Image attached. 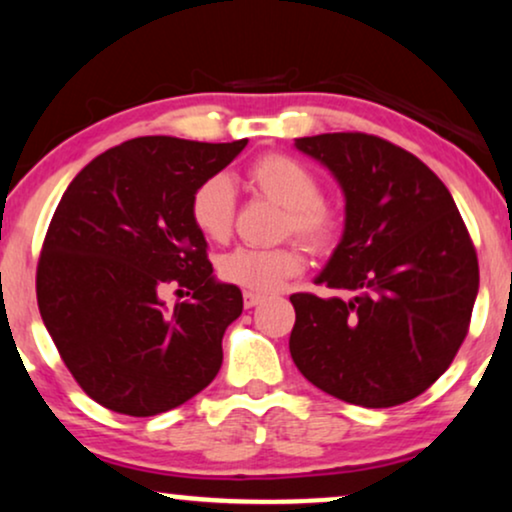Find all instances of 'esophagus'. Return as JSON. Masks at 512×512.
<instances>
[{
	"label": "esophagus",
	"mask_w": 512,
	"mask_h": 512,
	"mask_svg": "<svg viewBox=\"0 0 512 512\" xmlns=\"http://www.w3.org/2000/svg\"><path fill=\"white\" fill-rule=\"evenodd\" d=\"M260 303H262V295L250 293V291H245V293H243V305L248 307V310H252V307H257Z\"/></svg>",
	"instance_id": "esophagus-1"
}]
</instances>
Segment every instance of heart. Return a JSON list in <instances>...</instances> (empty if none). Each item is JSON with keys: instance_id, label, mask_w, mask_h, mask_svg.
I'll list each match as a JSON object with an SVG mask.
<instances>
[{"instance_id": "b5f03b06", "label": "heart", "mask_w": 512, "mask_h": 512, "mask_svg": "<svg viewBox=\"0 0 512 512\" xmlns=\"http://www.w3.org/2000/svg\"><path fill=\"white\" fill-rule=\"evenodd\" d=\"M248 181L267 200L286 209L283 233H293L312 250H322L334 240L338 219L334 209L322 202L319 178L303 162L286 155H267L250 166ZM233 209V190L224 176L207 178L190 200L193 224L214 243L231 236ZM300 269L303 257L291 245L272 250L238 248L219 260L221 279L250 293H272Z\"/></svg>"}]
</instances>
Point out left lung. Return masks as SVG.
Returning a JSON list of instances; mask_svg holds the SVG:
<instances>
[{"instance_id": "8db88e82", "label": "left lung", "mask_w": 512, "mask_h": 512, "mask_svg": "<svg viewBox=\"0 0 512 512\" xmlns=\"http://www.w3.org/2000/svg\"><path fill=\"white\" fill-rule=\"evenodd\" d=\"M295 147L334 174L346 197L341 243L295 293L291 357L329 396L391 408L446 372L470 326L477 252L441 178L403 147L367 133H322Z\"/></svg>"}]
</instances>
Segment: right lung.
<instances>
[{"label":"right lung","mask_w":512,"mask_h":512,"mask_svg":"<svg viewBox=\"0 0 512 512\" xmlns=\"http://www.w3.org/2000/svg\"><path fill=\"white\" fill-rule=\"evenodd\" d=\"M245 145L133 138L92 159L61 195L38 307L73 379L104 408L152 417L217 377L243 293L214 279L190 200ZM171 282L194 295L166 311L158 293Z\"/></svg>","instance_id":"obj_1"}]
</instances>
